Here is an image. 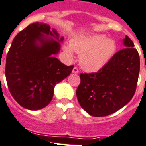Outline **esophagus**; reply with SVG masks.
I'll return each instance as SVG.
<instances>
[{
	"label": "esophagus",
	"instance_id": "1",
	"mask_svg": "<svg viewBox=\"0 0 146 146\" xmlns=\"http://www.w3.org/2000/svg\"><path fill=\"white\" fill-rule=\"evenodd\" d=\"M79 72V70L78 68L77 67H74L73 70H72V73H74V74H78Z\"/></svg>",
	"mask_w": 146,
	"mask_h": 146
}]
</instances>
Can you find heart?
I'll list each match as a JSON object with an SVG mask.
<instances>
[{"label": "heart", "instance_id": "obj_1", "mask_svg": "<svg viewBox=\"0 0 146 146\" xmlns=\"http://www.w3.org/2000/svg\"><path fill=\"white\" fill-rule=\"evenodd\" d=\"M116 45L113 39H106L104 35L86 34L74 37L71 46L65 45L63 50L70 58L73 50L81 55L80 63L84 69L95 72L104 67L116 52Z\"/></svg>", "mask_w": 146, "mask_h": 146}]
</instances>
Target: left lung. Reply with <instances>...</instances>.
Here are the masks:
<instances>
[{
    "label": "left lung",
    "instance_id": "obj_1",
    "mask_svg": "<svg viewBox=\"0 0 146 146\" xmlns=\"http://www.w3.org/2000/svg\"><path fill=\"white\" fill-rule=\"evenodd\" d=\"M125 48L96 73H81L76 95L79 104L91 116H106L126 105L135 92L140 69L139 55L126 36Z\"/></svg>",
    "mask_w": 146,
    "mask_h": 146
}]
</instances>
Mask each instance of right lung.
I'll return each instance as SVG.
<instances>
[{
    "label": "right lung",
    "mask_w": 146,
    "mask_h": 146,
    "mask_svg": "<svg viewBox=\"0 0 146 146\" xmlns=\"http://www.w3.org/2000/svg\"><path fill=\"white\" fill-rule=\"evenodd\" d=\"M64 38L42 23H33L13 39L6 58L7 83L17 102L30 110L50 103L54 88L67 78L74 65L55 58Z\"/></svg>",
    "instance_id": "obj_1"
}]
</instances>
